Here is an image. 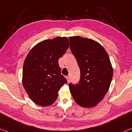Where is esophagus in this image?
<instances>
[{"instance_id":"1","label":"esophagus","mask_w":132,"mask_h":132,"mask_svg":"<svg viewBox=\"0 0 132 132\" xmlns=\"http://www.w3.org/2000/svg\"><path fill=\"white\" fill-rule=\"evenodd\" d=\"M66 79H67V81H68V82H69L70 81V78H69V76H66Z\"/></svg>"}]
</instances>
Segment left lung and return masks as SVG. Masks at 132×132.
I'll list each match as a JSON object with an SVG mask.
<instances>
[{
    "label": "left lung",
    "instance_id": "obj_1",
    "mask_svg": "<svg viewBox=\"0 0 132 132\" xmlns=\"http://www.w3.org/2000/svg\"><path fill=\"white\" fill-rule=\"evenodd\" d=\"M70 48L80 70L79 82L69 84L75 101L83 107H95L110 88L113 69L109 55L96 41L79 36L70 37Z\"/></svg>",
    "mask_w": 132,
    "mask_h": 132
}]
</instances>
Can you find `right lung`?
<instances>
[{
    "instance_id": "right-lung-1",
    "label": "right lung",
    "mask_w": 132,
    "mask_h": 132,
    "mask_svg": "<svg viewBox=\"0 0 132 132\" xmlns=\"http://www.w3.org/2000/svg\"><path fill=\"white\" fill-rule=\"evenodd\" d=\"M69 47L66 37H57L41 41L29 51L23 63L22 85L35 104L46 107L56 101L59 91L67 82L58 60Z\"/></svg>"
}]
</instances>
